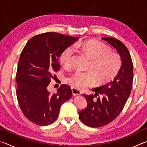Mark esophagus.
Wrapping results in <instances>:
<instances>
[{"instance_id":"obj_1","label":"esophagus","mask_w":147,"mask_h":147,"mask_svg":"<svg viewBox=\"0 0 147 147\" xmlns=\"http://www.w3.org/2000/svg\"><path fill=\"white\" fill-rule=\"evenodd\" d=\"M72 93H73V96H78V95H80L81 94L80 91L74 88H72Z\"/></svg>"}]
</instances>
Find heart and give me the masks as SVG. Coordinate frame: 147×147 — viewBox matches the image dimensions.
<instances>
[{"instance_id": "1", "label": "heart", "mask_w": 147, "mask_h": 147, "mask_svg": "<svg viewBox=\"0 0 147 147\" xmlns=\"http://www.w3.org/2000/svg\"><path fill=\"white\" fill-rule=\"evenodd\" d=\"M76 50H81L92 60L89 70L76 71L67 79V83L74 88L82 89L93 86L96 80L98 84H104L117 75L122 65L119 54L111 52V49L102 42L89 40L75 43L61 54L59 59L63 66L70 67L73 63Z\"/></svg>"}]
</instances>
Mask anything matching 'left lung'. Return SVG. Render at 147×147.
Wrapping results in <instances>:
<instances>
[{
    "mask_svg": "<svg viewBox=\"0 0 147 147\" xmlns=\"http://www.w3.org/2000/svg\"><path fill=\"white\" fill-rule=\"evenodd\" d=\"M102 39L117 51L121 58L122 66L113 80L93 89L95 93L94 95L83 94L88 106L78 113L79 118L84 124L92 128L102 127L117 117L130 96L134 78L133 63L127 47L115 38Z\"/></svg>",
    "mask_w": 147,
    "mask_h": 147,
    "instance_id": "obj_1",
    "label": "left lung"
}]
</instances>
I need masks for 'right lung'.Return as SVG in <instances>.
<instances>
[{
	"label": "right lung",
	"mask_w": 147,
	"mask_h": 147,
	"mask_svg": "<svg viewBox=\"0 0 147 147\" xmlns=\"http://www.w3.org/2000/svg\"><path fill=\"white\" fill-rule=\"evenodd\" d=\"M78 39L47 32L32 38L21 52L16 80L17 98L22 112L32 123L39 126L53 123L61 104L72 97L68 85L62 84L54 94L47 87L60 69L59 56Z\"/></svg>",
	"instance_id": "obj_1"
}]
</instances>
